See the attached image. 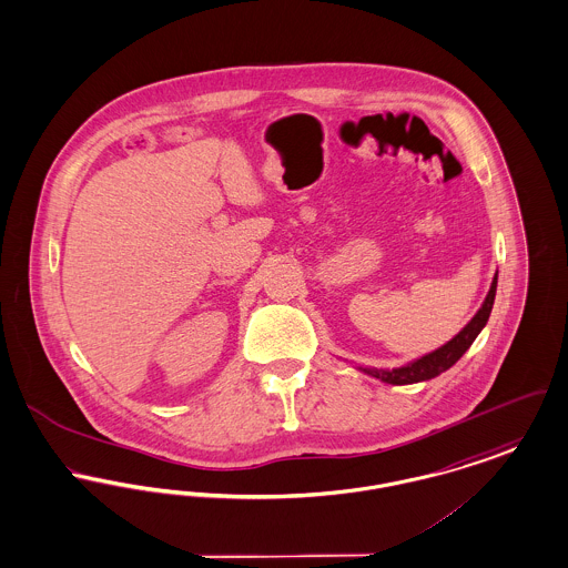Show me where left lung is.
<instances>
[{
  "instance_id": "1",
  "label": "left lung",
  "mask_w": 568,
  "mask_h": 568,
  "mask_svg": "<svg viewBox=\"0 0 568 568\" xmlns=\"http://www.w3.org/2000/svg\"><path fill=\"white\" fill-rule=\"evenodd\" d=\"M496 290H498V272L491 281L489 294L485 302L480 304V308L476 311V315L467 322L466 326L455 334L448 343H444L442 347H437L434 352L395 368H371L358 367L363 373H367L371 377L384 382V384H393V386H405V384H418V382H427L432 377H437L439 373H444L446 368L453 367L467 349L474 343V338L480 334V331L487 326V320L491 315L494 301H496Z\"/></svg>"
}]
</instances>
